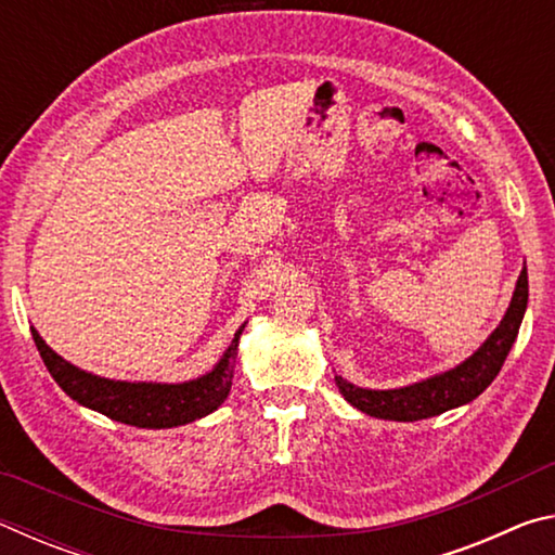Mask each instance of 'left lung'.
<instances>
[{
    "label": "left lung",
    "instance_id": "obj_1",
    "mask_svg": "<svg viewBox=\"0 0 555 555\" xmlns=\"http://www.w3.org/2000/svg\"><path fill=\"white\" fill-rule=\"evenodd\" d=\"M526 304H529V274H526L524 267L519 279H516L509 308H506L500 325L494 327L492 335L465 362L455 364L453 370H446L434 374V377L406 384V387L399 389L357 387V384L335 374L337 389H340L343 397L354 409L367 413V416L384 421H403V424L465 406V403L480 397L496 374H500L506 354H509L516 335H519Z\"/></svg>",
    "mask_w": 555,
    "mask_h": 555
}]
</instances>
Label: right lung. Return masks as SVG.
Segmentation results:
<instances>
[{
	"label": "right lung",
	"mask_w": 555,
	"mask_h": 555,
	"mask_svg": "<svg viewBox=\"0 0 555 555\" xmlns=\"http://www.w3.org/2000/svg\"><path fill=\"white\" fill-rule=\"evenodd\" d=\"M244 325L247 323L240 325V331L234 333L228 350L222 352L218 364L210 372L178 384L98 377V374L75 367L68 360H63L59 352H53L36 327H31V335L36 347H39L46 370L51 372L55 384L73 401H78L80 406L105 413L107 418L127 426L173 428L208 416V413H212L228 399Z\"/></svg>",
	"instance_id": "1"
}]
</instances>
